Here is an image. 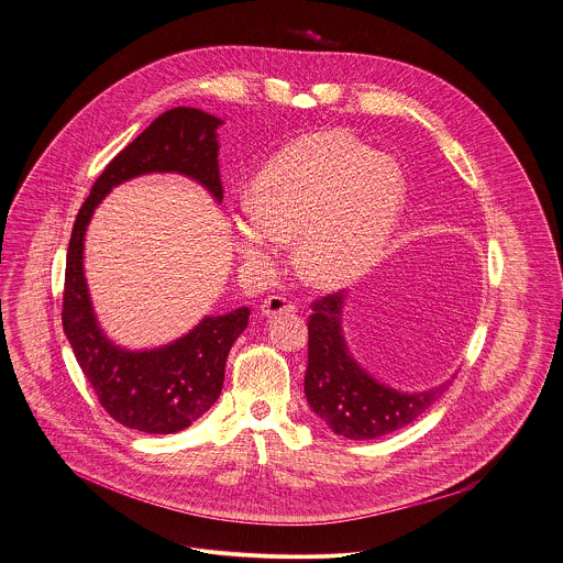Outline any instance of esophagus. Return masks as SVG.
Wrapping results in <instances>:
<instances>
[{
  "label": "esophagus",
  "mask_w": 563,
  "mask_h": 563,
  "mask_svg": "<svg viewBox=\"0 0 563 563\" xmlns=\"http://www.w3.org/2000/svg\"><path fill=\"white\" fill-rule=\"evenodd\" d=\"M294 311V302L287 300L285 296H267L261 305V314L263 317H276L280 312Z\"/></svg>",
  "instance_id": "obj_1"
}]
</instances>
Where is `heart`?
<instances>
[{"label":"heart","mask_w":563,"mask_h":563,"mask_svg":"<svg viewBox=\"0 0 563 563\" xmlns=\"http://www.w3.org/2000/svg\"><path fill=\"white\" fill-rule=\"evenodd\" d=\"M406 184L388 155L358 137L323 129L296 137L254 175L233 246L252 272H269L294 242L298 274L317 289L363 278L401 216Z\"/></svg>","instance_id":"b5f03b06"}]
</instances>
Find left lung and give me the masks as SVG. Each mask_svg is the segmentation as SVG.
I'll list each match as a JSON object with an SVG mask.
<instances>
[{"instance_id":"1","label":"left lung","mask_w":563,"mask_h":563,"mask_svg":"<svg viewBox=\"0 0 563 563\" xmlns=\"http://www.w3.org/2000/svg\"><path fill=\"white\" fill-rule=\"evenodd\" d=\"M345 300L341 291L312 305L305 395L334 434L350 440L386 437L421 417L449 382L428 390H397L369 374L345 341Z\"/></svg>"}]
</instances>
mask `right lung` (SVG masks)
<instances>
[{
    "mask_svg": "<svg viewBox=\"0 0 563 563\" xmlns=\"http://www.w3.org/2000/svg\"><path fill=\"white\" fill-rule=\"evenodd\" d=\"M220 119L175 108L146 126L108 164L81 205L66 252L63 325L73 354L112 419L144 434L189 428L220 397L227 356L249 325V307L202 317L188 334L151 350H129L101 328L84 274L86 229L103 198L125 181L177 173L222 202L218 168Z\"/></svg>",
    "mask_w": 563,
    "mask_h": 563,
    "instance_id": "obj_1",
    "label": "right lung"
}]
</instances>
